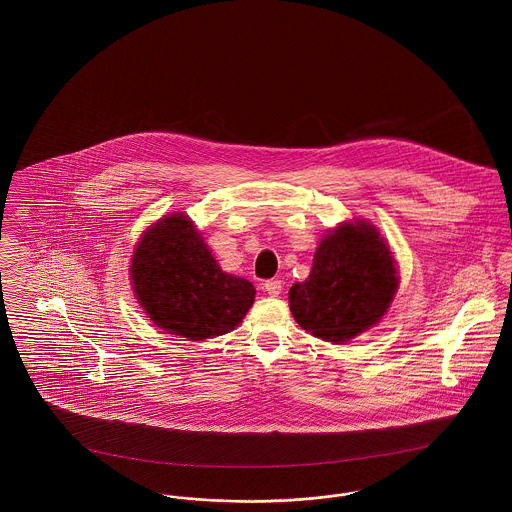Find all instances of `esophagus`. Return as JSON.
<instances>
[{"instance_id":"esophagus-1","label":"esophagus","mask_w":512,"mask_h":512,"mask_svg":"<svg viewBox=\"0 0 512 512\" xmlns=\"http://www.w3.org/2000/svg\"><path fill=\"white\" fill-rule=\"evenodd\" d=\"M263 290H265L268 295L276 297V295H280V292H282V282H280V280H267V282L263 284Z\"/></svg>"}]
</instances>
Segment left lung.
<instances>
[{"label": "left lung", "mask_w": 512, "mask_h": 512, "mask_svg": "<svg viewBox=\"0 0 512 512\" xmlns=\"http://www.w3.org/2000/svg\"><path fill=\"white\" fill-rule=\"evenodd\" d=\"M395 290L393 257L374 226L341 224L318 245L309 278L290 288V309L303 330L343 343L384 317Z\"/></svg>", "instance_id": "left-lung-1"}]
</instances>
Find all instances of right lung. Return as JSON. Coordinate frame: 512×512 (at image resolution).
<instances>
[{
  "label": "right lung",
  "mask_w": 512,
  "mask_h": 512,
  "mask_svg": "<svg viewBox=\"0 0 512 512\" xmlns=\"http://www.w3.org/2000/svg\"><path fill=\"white\" fill-rule=\"evenodd\" d=\"M130 276L149 318L192 341L234 330L255 299L253 284L222 272L192 220L180 213L142 236Z\"/></svg>",
  "instance_id": "1"
}]
</instances>
